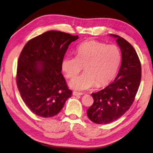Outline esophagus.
Wrapping results in <instances>:
<instances>
[{
  "label": "esophagus",
  "instance_id": "1",
  "mask_svg": "<svg viewBox=\"0 0 153 153\" xmlns=\"http://www.w3.org/2000/svg\"><path fill=\"white\" fill-rule=\"evenodd\" d=\"M72 94H73V95H74V96H81V95H82V93H79V92H77V91H73Z\"/></svg>",
  "mask_w": 153,
  "mask_h": 153
}]
</instances>
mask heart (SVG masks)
<instances>
[{
	"label": "heart",
	"mask_w": 153,
	"mask_h": 153,
	"mask_svg": "<svg viewBox=\"0 0 153 153\" xmlns=\"http://www.w3.org/2000/svg\"><path fill=\"white\" fill-rule=\"evenodd\" d=\"M76 56H66L62 61V68L65 76L72 79L85 67V72L70 82L77 90H85L96 85H108L115 77L121 62L119 48L114 44L106 45L95 40L81 43L76 49Z\"/></svg>",
	"instance_id": "obj_1"
}]
</instances>
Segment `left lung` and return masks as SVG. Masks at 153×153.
Listing matches in <instances>:
<instances>
[{"label": "left lung", "instance_id": "8db88e82", "mask_svg": "<svg viewBox=\"0 0 153 153\" xmlns=\"http://www.w3.org/2000/svg\"><path fill=\"white\" fill-rule=\"evenodd\" d=\"M111 36L116 39L122 62L114 81L104 89L91 93L94 102L87 115L97 124L110 123L124 114L134 101L141 80L140 62L134 47L125 39Z\"/></svg>", "mask_w": 153, "mask_h": 153}]
</instances>
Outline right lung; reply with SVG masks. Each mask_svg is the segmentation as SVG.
<instances>
[{"label": "right lung", "instance_id": "add662e5", "mask_svg": "<svg viewBox=\"0 0 153 153\" xmlns=\"http://www.w3.org/2000/svg\"><path fill=\"white\" fill-rule=\"evenodd\" d=\"M79 38L50 30L25 45L18 61L16 84L23 102L43 117L58 114L72 95L62 72V61L69 44Z\"/></svg>", "mask_w": 153, "mask_h": 153}]
</instances>
